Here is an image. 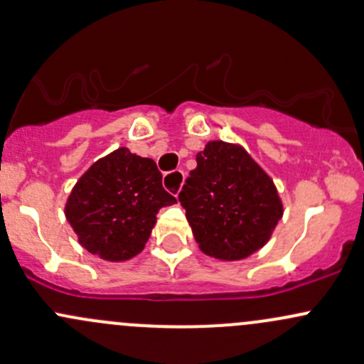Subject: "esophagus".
I'll return each mask as SVG.
<instances>
[{
  "label": "esophagus",
  "instance_id": "1",
  "mask_svg": "<svg viewBox=\"0 0 364 364\" xmlns=\"http://www.w3.org/2000/svg\"><path fill=\"white\" fill-rule=\"evenodd\" d=\"M183 178H186V175H183L182 170L170 171V173H166L165 178H163V186L166 187V191H170V193L175 194V198H177L183 186Z\"/></svg>",
  "mask_w": 364,
  "mask_h": 364
}]
</instances>
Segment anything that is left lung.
<instances>
[{"label":"left lung","mask_w":364,"mask_h":364,"mask_svg":"<svg viewBox=\"0 0 364 364\" xmlns=\"http://www.w3.org/2000/svg\"><path fill=\"white\" fill-rule=\"evenodd\" d=\"M178 201L199 250L218 260H243L267 243L283 217L272 178L240 144L212 140L196 154Z\"/></svg>","instance_id":"8db88e82"}]
</instances>
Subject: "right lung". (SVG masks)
I'll use <instances>...</instances> for the list:
<instances>
[{
  "label": "right lung",
  "mask_w": 364,
  "mask_h": 364,
  "mask_svg": "<svg viewBox=\"0 0 364 364\" xmlns=\"http://www.w3.org/2000/svg\"><path fill=\"white\" fill-rule=\"evenodd\" d=\"M161 171L127 147L85 171L65 203V218L92 255L109 262L134 259L146 246L163 206L177 203L163 189Z\"/></svg>",
  "instance_id": "add662e5"
}]
</instances>
